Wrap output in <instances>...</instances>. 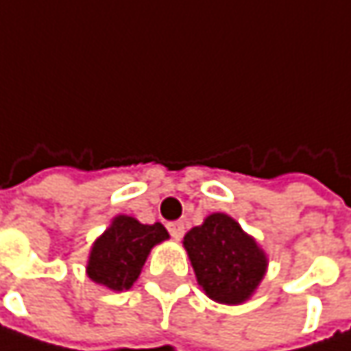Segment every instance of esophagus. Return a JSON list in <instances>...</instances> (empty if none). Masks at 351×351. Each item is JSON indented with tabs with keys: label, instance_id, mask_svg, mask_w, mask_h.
<instances>
[{
	"label": "esophagus",
	"instance_id": "esophagus-1",
	"mask_svg": "<svg viewBox=\"0 0 351 351\" xmlns=\"http://www.w3.org/2000/svg\"><path fill=\"white\" fill-rule=\"evenodd\" d=\"M169 233L173 235V239H180V237L184 235V223H182V221L169 223Z\"/></svg>",
	"mask_w": 351,
	"mask_h": 351
}]
</instances>
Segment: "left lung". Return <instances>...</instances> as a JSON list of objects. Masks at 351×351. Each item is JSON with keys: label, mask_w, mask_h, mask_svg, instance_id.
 Instances as JSON below:
<instances>
[{"label": "left lung", "mask_w": 351, "mask_h": 351, "mask_svg": "<svg viewBox=\"0 0 351 351\" xmlns=\"http://www.w3.org/2000/svg\"><path fill=\"white\" fill-rule=\"evenodd\" d=\"M182 247L191 259L199 287L213 302L241 305L249 302L267 273V253L227 213H210L193 227Z\"/></svg>", "instance_id": "1"}]
</instances>
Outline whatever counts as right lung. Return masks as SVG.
Wrapping results in <instances>:
<instances>
[{
    "instance_id": "right-lung-1",
    "label": "right lung",
    "mask_w": 351,
    "mask_h": 351,
    "mask_svg": "<svg viewBox=\"0 0 351 351\" xmlns=\"http://www.w3.org/2000/svg\"><path fill=\"white\" fill-rule=\"evenodd\" d=\"M169 239V231L160 225H143L130 215H116L106 231L92 243L86 275L110 289L128 291L138 279L154 245Z\"/></svg>"
}]
</instances>
